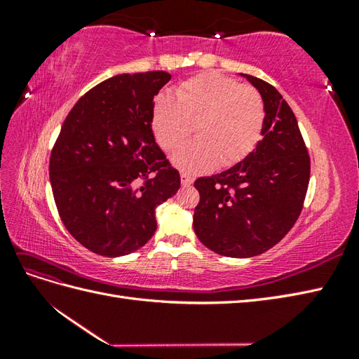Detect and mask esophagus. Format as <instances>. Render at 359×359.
<instances>
[{
	"mask_svg": "<svg viewBox=\"0 0 359 359\" xmlns=\"http://www.w3.org/2000/svg\"><path fill=\"white\" fill-rule=\"evenodd\" d=\"M180 180H182V185H184V187H189L193 184V177L185 171L180 172Z\"/></svg>",
	"mask_w": 359,
	"mask_h": 359,
	"instance_id": "34e87169",
	"label": "esophagus"
}]
</instances>
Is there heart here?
Returning <instances> with one entry per match:
<instances>
[{
  "label": "heart",
  "mask_w": 359,
  "mask_h": 359,
  "mask_svg": "<svg viewBox=\"0 0 359 359\" xmlns=\"http://www.w3.org/2000/svg\"><path fill=\"white\" fill-rule=\"evenodd\" d=\"M265 102L253 86L222 74H202L182 83L175 100L160 95L152 106V129L165 151H174L193 133L197 139L175 152L174 163L197 172L212 165L233 166L262 139Z\"/></svg>",
  "instance_id": "1"
}]
</instances>
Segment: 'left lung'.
I'll return each instance as SVG.
<instances>
[{
    "label": "left lung",
    "instance_id": "obj_1",
    "mask_svg": "<svg viewBox=\"0 0 359 359\" xmlns=\"http://www.w3.org/2000/svg\"><path fill=\"white\" fill-rule=\"evenodd\" d=\"M265 102L256 149L230 170L199 177L194 231L205 247L228 257L270 250L292 230L306 201L310 156L297 120L278 89L245 74Z\"/></svg>",
    "mask_w": 359,
    "mask_h": 359
}]
</instances>
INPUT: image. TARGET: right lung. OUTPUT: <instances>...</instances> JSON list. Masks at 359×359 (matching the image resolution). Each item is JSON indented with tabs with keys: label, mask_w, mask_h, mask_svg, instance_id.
Masks as SVG:
<instances>
[{
	"label": "right lung",
	"mask_w": 359,
	"mask_h": 359,
	"mask_svg": "<svg viewBox=\"0 0 359 359\" xmlns=\"http://www.w3.org/2000/svg\"><path fill=\"white\" fill-rule=\"evenodd\" d=\"M171 75L120 74L98 83L67 114L50 152L60 219L95 255L133 253L156 233V208L180 188L152 133V106Z\"/></svg>",
	"instance_id": "obj_1"
}]
</instances>
